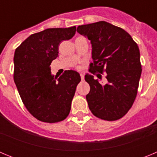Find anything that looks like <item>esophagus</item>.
Returning a JSON list of instances; mask_svg holds the SVG:
<instances>
[{
    "instance_id": "1",
    "label": "esophagus",
    "mask_w": 157,
    "mask_h": 157,
    "mask_svg": "<svg viewBox=\"0 0 157 157\" xmlns=\"http://www.w3.org/2000/svg\"><path fill=\"white\" fill-rule=\"evenodd\" d=\"M80 77H81L82 80H84V75H83L82 73H81V74H80Z\"/></svg>"
}]
</instances>
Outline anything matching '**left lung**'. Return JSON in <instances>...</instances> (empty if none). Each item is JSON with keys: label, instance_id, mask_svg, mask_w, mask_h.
Returning a JSON list of instances; mask_svg holds the SVG:
<instances>
[{"label": "left lung", "instance_id": "1", "mask_svg": "<svg viewBox=\"0 0 157 157\" xmlns=\"http://www.w3.org/2000/svg\"><path fill=\"white\" fill-rule=\"evenodd\" d=\"M77 32L92 44L93 63L89 71L107 73L102 85L92 75H85L90 86L89 109L96 117L115 121L125 116L134 102L141 74L138 44L126 30L105 21L78 26ZM98 78L101 75H98Z\"/></svg>", "mask_w": 157, "mask_h": 157}]
</instances>
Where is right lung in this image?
<instances>
[{"instance_id": "obj_1", "label": "right lung", "mask_w": 157, "mask_h": 157, "mask_svg": "<svg viewBox=\"0 0 157 157\" xmlns=\"http://www.w3.org/2000/svg\"><path fill=\"white\" fill-rule=\"evenodd\" d=\"M76 27L48 28L29 36L14 55V82L23 105L39 121H63L71 111L79 74L65 71L56 80L50 64L59 56V45L75 35Z\"/></svg>"}]
</instances>
